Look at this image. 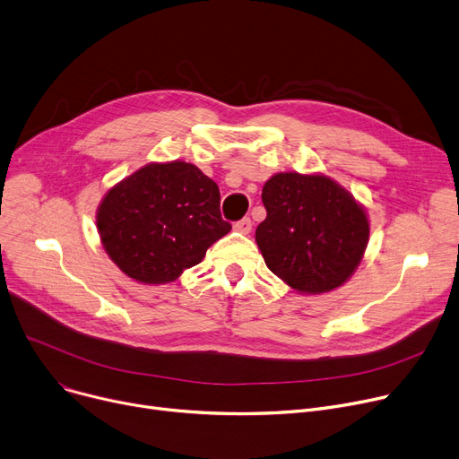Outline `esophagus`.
I'll use <instances>...</instances> for the list:
<instances>
[{
	"instance_id": "1",
	"label": "esophagus",
	"mask_w": 459,
	"mask_h": 459,
	"mask_svg": "<svg viewBox=\"0 0 459 459\" xmlns=\"http://www.w3.org/2000/svg\"><path fill=\"white\" fill-rule=\"evenodd\" d=\"M235 231H238V233H250L252 231V221L250 219H242V221H238V222H235Z\"/></svg>"
}]
</instances>
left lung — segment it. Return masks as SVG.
I'll return each mask as SVG.
<instances>
[{
	"mask_svg": "<svg viewBox=\"0 0 459 459\" xmlns=\"http://www.w3.org/2000/svg\"><path fill=\"white\" fill-rule=\"evenodd\" d=\"M255 242L271 271L300 294L344 285L368 245V214L326 174L280 172L263 185Z\"/></svg>",
	"mask_w": 459,
	"mask_h": 459,
	"instance_id": "8db88e82",
	"label": "left lung"
}]
</instances>
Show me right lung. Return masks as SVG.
I'll return each instance as SVG.
<instances>
[{"label":"right lung","instance_id":"1","mask_svg":"<svg viewBox=\"0 0 459 459\" xmlns=\"http://www.w3.org/2000/svg\"><path fill=\"white\" fill-rule=\"evenodd\" d=\"M101 247L131 280L176 281L230 233L219 185L185 160L148 163L113 185L96 211Z\"/></svg>","mask_w":459,"mask_h":459}]
</instances>
